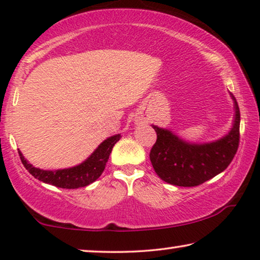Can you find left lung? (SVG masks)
Returning a JSON list of instances; mask_svg holds the SVG:
<instances>
[{"instance_id":"left-lung-1","label":"left lung","mask_w":260,"mask_h":260,"mask_svg":"<svg viewBox=\"0 0 260 260\" xmlns=\"http://www.w3.org/2000/svg\"><path fill=\"white\" fill-rule=\"evenodd\" d=\"M234 101V123L222 138L208 143H190L172 133L152 125L157 142L150 152L155 173L167 183L180 187H194L222 173L233 160L239 143L241 114L236 99Z\"/></svg>"}]
</instances>
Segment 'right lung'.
Returning a JSON list of instances; mask_svg holds the SVG:
<instances>
[{
  "label": "right lung",
  "instance_id": "right-lung-1",
  "mask_svg": "<svg viewBox=\"0 0 260 260\" xmlns=\"http://www.w3.org/2000/svg\"><path fill=\"white\" fill-rule=\"evenodd\" d=\"M119 138H121V134L114 135L105 139L85 161L77 166L62 170L50 171L38 169L24 158L21 151H18V153L24 167L39 181L50 183L52 186L60 187V188L75 189L88 186L95 180H98V178L105 171L111 150H113L115 144L119 141Z\"/></svg>",
  "mask_w": 260,
  "mask_h": 260
}]
</instances>
